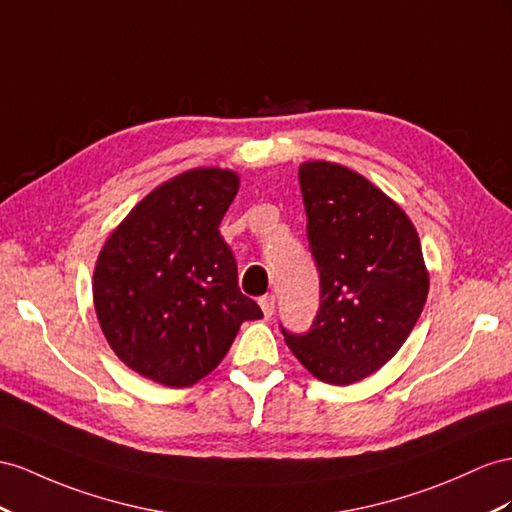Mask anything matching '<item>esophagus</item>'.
Listing matches in <instances>:
<instances>
[{
	"mask_svg": "<svg viewBox=\"0 0 512 512\" xmlns=\"http://www.w3.org/2000/svg\"><path fill=\"white\" fill-rule=\"evenodd\" d=\"M259 307H261V311H264V316L270 318L272 313H274V296H272V294L261 296V298H259Z\"/></svg>",
	"mask_w": 512,
	"mask_h": 512,
	"instance_id": "esophagus-1",
	"label": "esophagus"
}]
</instances>
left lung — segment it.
I'll return each mask as SVG.
<instances>
[{
    "instance_id": "1",
    "label": "left lung",
    "mask_w": 512,
    "mask_h": 512,
    "mask_svg": "<svg viewBox=\"0 0 512 512\" xmlns=\"http://www.w3.org/2000/svg\"><path fill=\"white\" fill-rule=\"evenodd\" d=\"M298 181L322 290L311 331H283L285 344L318 381L352 385L396 355L424 309L422 244L404 209L357 170L313 160Z\"/></svg>"
}]
</instances>
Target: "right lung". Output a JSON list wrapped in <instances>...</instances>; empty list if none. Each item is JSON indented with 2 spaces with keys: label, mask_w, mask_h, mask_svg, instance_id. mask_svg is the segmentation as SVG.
Wrapping results in <instances>:
<instances>
[{
  "label": "right lung",
  "mask_w": 512,
  "mask_h": 512,
  "mask_svg": "<svg viewBox=\"0 0 512 512\" xmlns=\"http://www.w3.org/2000/svg\"><path fill=\"white\" fill-rule=\"evenodd\" d=\"M238 190L231 168L179 173L136 203L97 257L101 331L114 355L153 383H199L225 359L240 324L264 316L240 292L218 231Z\"/></svg>",
  "instance_id": "right-lung-1"
}]
</instances>
